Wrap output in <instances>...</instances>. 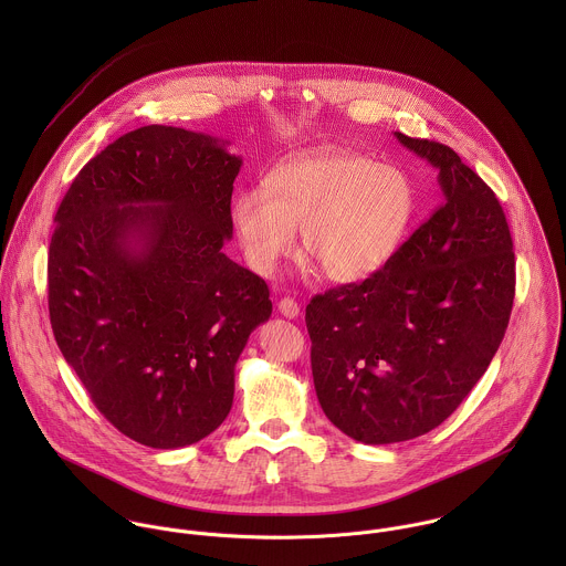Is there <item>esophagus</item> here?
<instances>
[{
    "instance_id": "esophagus-1",
    "label": "esophagus",
    "mask_w": 566,
    "mask_h": 566,
    "mask_svg": "<svg viewBox=\"0 0 566 566\" xmlns=\"http://www.w3.org/2000/svg\"><path fill=\"white\" fill-rule=\"evenodd\" d=\"M279 312L285 318H298L301 316V307H298V303L294 298H281L279 301Z\"/></svg>"
}]
</instances>
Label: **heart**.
<instances>
[{
  "label": "heart",
  "instance_id": "b5f03b06",
  "mask_svg": "<svg viewBox=\"0 0 566 566\" xmlns=\"http://www.w3.org/2000/svg\"><path fill=\"white\" fill-rule=\"evenodd\" d=\"M416 213V189L403 169L346 150H318L270 169L261 191L245 189L231 222L250 268L270 276L296 248L333 283L379 272Z\"/></svg>",
  "mask_w": 566,
  "mask_h": 566
}]
</instances>
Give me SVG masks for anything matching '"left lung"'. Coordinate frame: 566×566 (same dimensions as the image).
<instances>
[{
	"label": "left lung",
	"instance_id": "8db88e82",
	"mask_svg": "<svg viewBox=\"0 0 566 566\" xmlns=\"http://www.w3.org/2000/svg\"><path fill=\"white\" fill-rule=\"evenodd\" d=\"M395 137L438 169L442 205L379 272L314 296L305 312L321 407L366 444L444 422L490 366L514 301L512 235L494 191L449 146Z\"/></svg>",
	"mask_w": 566,
	"mask_h": 566
}]
</instances>
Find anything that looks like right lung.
<instances>
[{"label": "right lung", "mask_w": 566, "mask_h": 566, "mask_svg": "<svg viewBox=\"0 0 566 566\" xmlns=\"http://www.w3.org/2000/svg\"><path fill=\"white\" fill-rule=\"evenodd\" d=\"M205 133L144 126L74 178L48 256L50 323L93 405L130 440L178 449L231 411L235 364L272 314L224 254L242 159Z\"/></svg>", "instance_id": "obj_1"}]
</instances>
